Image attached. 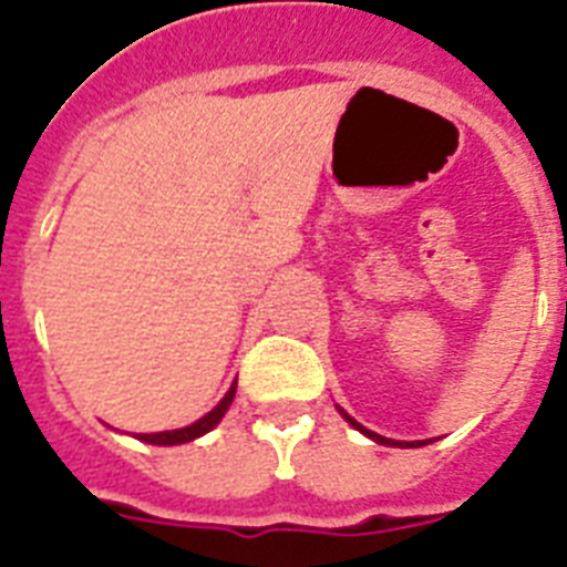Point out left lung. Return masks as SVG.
Wrapping results in <instances>:
<instances>
[{"mask_svg": "<svg viewBox=\"0 0 567 567\" xmlns=\"http://www.w3.org/2000/svg\"><path fill=\"white\" fill-rule=\"evenodd\" d=\"M338 413H341L343 419H347V422H350L352 427L358 430V433H364L367 439H372V442H379V444H386V447H424V444H430L427 439H424V442H395V439H384V435H379V433H372V430H367L364 424H358L355 419H352V415L347 413V410H343V408H338Z\"/></svg>", "mask_w": 567, "mask_h": 567, "instance_id": "1", "label": "left lung"}]
</instances>
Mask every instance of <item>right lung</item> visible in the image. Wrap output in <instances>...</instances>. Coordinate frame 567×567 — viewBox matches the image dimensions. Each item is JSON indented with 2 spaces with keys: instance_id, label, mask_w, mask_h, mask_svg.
<instances>
[{
  "instance_id": "add662e5",
  "label": "right lung",
  "mask_w": 567,
  "mask_h": 567,
  "mask_svg": "<svg viewBox=\"0 0 567 567\" xmlns=\"http://www.w3.org/2000/svg\"><path fill=\"white\" fill-rule=\"evenodd\" d=\"M235 390H237V381H231V386L226 390V395L217 401V408H212L209 413L197 419L195 424H188V427L181 430H163V433H137L134 439L145 444H159V447H172V444H186V442H195L200 435H206L209 430H215L220 424V419L226 415V410L231 408V399H235Z\"/></svg>"
}]
</instances>
